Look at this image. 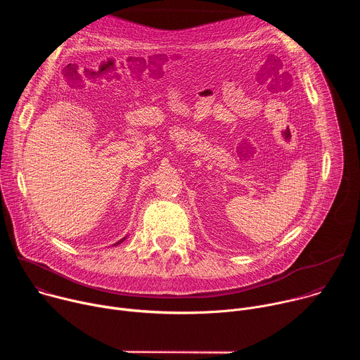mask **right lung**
<instances>
[{"mask_svg":"<svg viewBox=\"0 0 360 360\" xmlns=\"http://www.w3.org/2000/svg\"><path fill=\"white\" fill-rule=\"evenodd\" d=\"M124 239H125V238H124ZM124 239H121V240H120V242H122V240H124ZM120 242H118V243H120Z\"/></svg>","mask_w":360,"mask_h":360,"instance_id":"1","label":"right lung"}]
</instances>
